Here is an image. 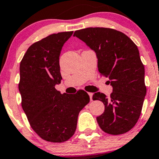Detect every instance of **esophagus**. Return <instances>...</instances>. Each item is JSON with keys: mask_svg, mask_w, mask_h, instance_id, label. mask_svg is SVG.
<instances>
[{"mask_svg": "<svg viewBox=\"0 0 159 159\" xmlns=\"http://www.w3.org/2000/svg\"><path fill=\"white\" fill-rule=\"evenodd\" d=\"M89 97H90V99H91V101H92V96H93V93H91V92H89Z\"/></svg>", "mask_w": 159, "mask_h": 159, "instance_id": "34e87169", "label": "esophagus"}]
</instances>
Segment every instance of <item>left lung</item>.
Segmentation results:
<instances>
[{
	"mask_svg": "<svg viewBox=\"0 0 159 159\" xmlns=\"http://www.w3.org/2000/svg\"><path fill=\"white\" fill-rule=\"evenodd\" d=\"M77 37L96 53L100 75L108 78L113 91L109 97L101 92L93 100L105 105L97 117L102 131L124 134L137 123L146 94L145 68L136 44L124 33L107 28H88L75 31Z\"/></svg>",
	"mask_w": 159,
	"mask_h": 159,
	"instance_id": "1",
	"label": "left lung"
}]
</instances>
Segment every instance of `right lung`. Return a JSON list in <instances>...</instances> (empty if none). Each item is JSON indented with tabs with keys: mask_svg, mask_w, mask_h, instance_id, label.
I'll use <instances>...</instances> for the list:
<instances>
[{
	"mask_svg": "<svg viewBox=\"0 0 159 159\" xmlns=\"http://www.w3.org/2000/svg\"><path fill=\"white\" fill-rule=\"evenodd\" d=\"M73 31L53 34L28 48L20 64L21 106L32 129L47 142L61 143L75 134L78 114L89 103L86 91L61 94L59 57Z\"/></svg>",
	"mask_w": 159,
	"mask_h": 159,
	"instance_id": "right-lung-1",
	"label": "right lung"
}]
</instances>
